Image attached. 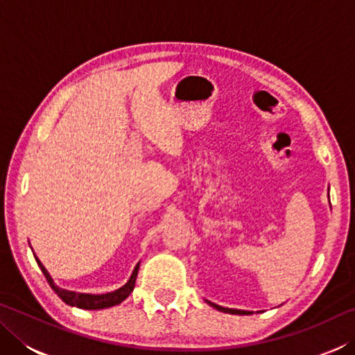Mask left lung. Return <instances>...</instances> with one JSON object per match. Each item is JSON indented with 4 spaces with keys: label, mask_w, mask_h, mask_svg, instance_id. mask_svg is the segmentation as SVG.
<instances>
[{
    "label": "left lung",
    "mask_w": 355,
    "mask_h": 355,
    "mask_svg": "<svg viewBox=\"0 0 355 355\" xmlns=\"http://www.w3.org/2000/svg\"><path fill=\"white\" fill-rule=\"evenodd\" d=\"M207 302H208L209 305H211V307H214L216 310L224 311V313H232V315H250V313H252V311H248V310H236V309H225V307H220V305L209 302V300H207Z\"/></svg>",
    "instance_id": "obj_1"
}]
</instances>
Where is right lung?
<instances>
[{
    "label": "right lung",
    "instance_id": "right-lung-1",
    "mask_svg": "<svg viewBox=\"0 0 355 355\" xmlns=\"http://www.w3.org/2000/svg\"><path fill=\"white\" fill-rule=\"evenodd\" d=\"M34 257H35V254H34ZM35 261H37L39 268L42 269V272H44L45 279L48 280V284H50V286L53 288V290H55L58 296L61 297L67 305L83 309V310L110 309V307H112V305H117L120 302H123V300L127 299L131 293H133L136 277H137V271H139V263H137L133 274H131L130 280L122 288H119V290H116V291L106 293V294H84V293H75V291L64 290V288H59L58 285H55V282H53L51 275L48 274L45 266L40 263L37 257H35Z\"/></svg>",
    "mask_w": 355,
    "mask_h": 355
}]
</instances>
